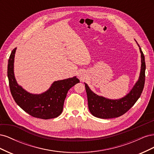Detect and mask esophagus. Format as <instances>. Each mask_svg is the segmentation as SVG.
Listing matches in <instances>:
<instances>
[{
	"mask_svg": "<svg viewBox=\"0 0 154 154\" xmlns=\"http://www.w3.org/2000/svg\"><path fill=\"white\" fill-rule=\"evenodd\" d=\"M78 76L80 77L82 80H83V79H84V76H83V75H82V74H78Z\"/></svg>",
	"mask_w": 154,
	"mask_h": 154,
	"instance_id": "34e87169",
	"label": "esophagus"
}]
</instances>
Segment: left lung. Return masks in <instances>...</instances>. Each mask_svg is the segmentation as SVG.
<instances>
[{"label": "left lung", "mask_w": 154, "mask_h": 154, "mask_svg": "<svg viewBox=\"0 0 154 154\" xmlns=\"http://www.w3.org/2000/svg\"><path fill=\"white\" fill-rule=\"evenodd\" d=\"M139 47L141 57V72L138 81L128 94L119 100H109L100 96L93 92L85 83L87 95L88 106L91 113L95 117L101 119L118 118L123 115L131 109L141 96L145 82L146 64L144 56L140 46Z\"/></svg>", "instance_id": "1"}]
</instances>
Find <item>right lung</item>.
Here are the masks:
<instances>
[{"label": "right lung", "instance_id": "right-lung-1", "mask_svg": "<svg viewBox=\"0 0 154 154\" xmlns=\"http://www.w3.org/2000/svg\"><path fill=\"white\" fill-rule=\"evenodd\" d=\"M16 49L10 54L8 65V77L10 91L17 104L26 112L36 118L49 119L62 114L67 92L80 80L76 76L53 82L45 92L33 94L18 85L14 76V58Z\"/></svg>", "mask_w": 154, "mask_h": 154}]
</instances>
